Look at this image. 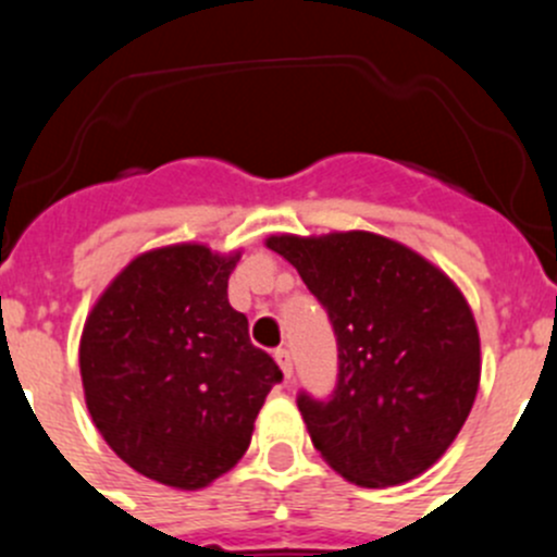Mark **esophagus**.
<instances>
[{
  "label": "esophagus",
  "mask_w": 557,
  "mask_h": 557,
  "mask_svg": "<svg viewBox=\"0 0 557 557\" xmlns=\"http://www.w3.org/2000/svg\"><path fill=\"white\" fill-rule=\"evenodd\" d=\"M274 361L283 369L285 380H290V374H294V358H290V352L285 350V347H277V350H274Z\"/></svg>",
  "instance_id": "1"
}]
</instances>
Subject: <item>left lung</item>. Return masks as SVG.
I'll return each mask as SVG.
<instances>
[{"label": "left lung", "instance_id": "8db88e82", "mask_svg": "<svg viewBox=\"0 0 557 557\" xmlns=\"http://www.w3.org/2000/svg\"><path fill=\"white\" fill-rule=\"evenodd\" d=\"M336 336V385L296 404L314 450L356 485L423 474L458 436L480 385L474 314L409 247L369 232L272 237Z\"/></svg>", "mask_w": 557, "mask_h": 557}]
</instances>
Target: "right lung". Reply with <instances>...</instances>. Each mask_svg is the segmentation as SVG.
<instances>
[{
    "instance_id": "1",
    "label": "right lung",
    "mask_w": 557,
    "mask_h": 557,
    "mask_svg": "<svg viewBox=\"0 0 557 557\" xmlns=\"http://www.w3.org/2000/svg\"><path fill=\"white\" fill-rule=\"evenodd\" d=\"M239 256L172 245L134 258L88 314L86 404L134 471L196 491L243 458L263 398L283 380L228 305Z\"/></svg>"
}]
</instances>
